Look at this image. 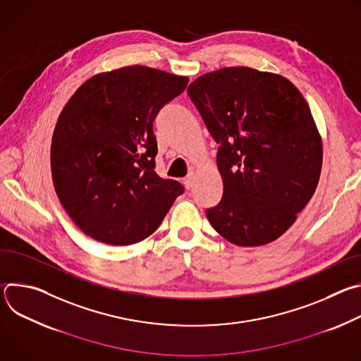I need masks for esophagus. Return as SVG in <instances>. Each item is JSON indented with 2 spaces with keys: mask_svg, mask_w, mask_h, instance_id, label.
Returning a JSON list of instances; mask_svg holds the SVG:
<instances>
[{
  "mask_svg": "<svg viewBox=\"0 0 361 361\" xmlns=\"http://www.w3.org/2000/svg\"><path fill=\"white\" fill-rule=\"evenodd\" d=\"M192 184H194V174L190 173V174L184 178V185H185L187 190H190V188H192Z\"/></svg>",
  "mask_w": 361,
  "mask_h": 361,
  "instance_id": "1",
  "label": "esophagus"
}]
</instances>
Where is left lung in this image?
<instances>
[{
  "label": "left lung",
  "instance_id": "1",
  "mask_svg": "<svg viewBox=\"0 0 361 361\" xmlns=\"http://www.w3.org/2000/svg\"><path fill=\"white\" fill-rule=\"evenodd\" d=\"M187 94L219 145L221 201L205 210L233 244L274 241L319 184L323 148L312 111L284 77L247 67L204 74Z\"/></svg>",
  "mask_w": 361,
  "mask_h": 361
}]
</instances>
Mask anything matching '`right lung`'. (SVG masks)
I'll return each mask as SVG.
<instances>
[{
  "instance_id": "right-lung-1",
  "label": "right lung",
  "mask_w": 361,
  "mask_h": 361,
  "mask_svg": "<svg viewBox=\"0 0 361 361\" xmlns=\"http://www.w3.org/2000/svg\"><path fill=\"white\" fill-rule=\"evenodd\" d=\"M187 84V77L133 66L90 78L67 102L51 142V171L63 207L87 235L138 243L184 192L154 170L152 123Z\"/></svg>"
}]
</instances>
